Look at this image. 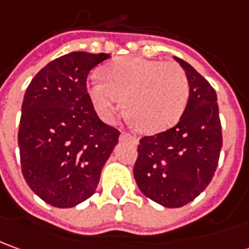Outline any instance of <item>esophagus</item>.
Returning a JSON list of instances; mask_svg holds the SVG:
<instances>
[{
	"label": "esophagus",
	"instance_id": "1",
	"mask_svg": "<svg viewBox=\"0 0 249 249\" xmlns=\"http://www.w3.org/2000/svg\"><path fill=\"white\" fill-rule=\"evenodd\" d=\"M120 138H121V141H131V142H133L135 144L138 143V138H136V136H133V135H131V133L123 132Z\"/></svg>",
	"mask_w": 249,
	"mask_h": 249
}]
</instances>
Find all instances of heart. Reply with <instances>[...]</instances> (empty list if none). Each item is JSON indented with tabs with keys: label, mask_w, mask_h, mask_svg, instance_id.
I'll use <instances>...</instances> for the list:
<instances>
[{
	"label": "heart",
	"mask_w": 249,
	"mask_h": 249,
	"mask_svg": "<svg viewBox=\"0 0 249 249\" xmlns=\"http://www.w3.org/2000/svg\"><path fill=\"white\" fill-rule=\"evenodd\" d=\"M102 80L87 85L102 120L111 123L124 110L142 131L156 133L175 125L189 99V81L180 66L143 57H120L100 70Z\"/></svg>",
	"instance_id": "obj_1"
}]
</instances>
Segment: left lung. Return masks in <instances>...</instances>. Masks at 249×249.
<instances>
[{
	"label": "left lung",
	"instance_id": "8db88e82",
	"mask_svg": "<svg viewBox=\"0 0 249 249\" xmlns=\"http://www.w3.org/2000/svg\"><path fill=\"white\" fill-rule=\"evenodd\" d=\"M175 60L189 81L186 108L174 128L142 138L133 167L142 193L167 208L183 207L205 190L222 149L216 92L187 62Z\"/></svg>",
	"mask_w": 249,
	"mask_h": 249
}]
</instances>
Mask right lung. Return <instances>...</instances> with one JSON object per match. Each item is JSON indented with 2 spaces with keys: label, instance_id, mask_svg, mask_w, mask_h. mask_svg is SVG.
I'll return each mask as SVG.
<instances>
[{
  "label": "right lung",
  "instance_id": "1",
  "mask_svg": "<svg viewBox=\"0 0 249 249\" xmlns=\"http://www.w3.org/2000/svg\"><path fill=\"white\" fill-rule=\"evenodd\" d=\"M108 57L60 56L39 70L24 93L18 135L23 176L57 208L75 207L95 193L118 143L120 131L99 118L87 92L89 71Z\"/></svg>",
  "mask_w": 249,
  "mask_h": 249
}]
</instances>
